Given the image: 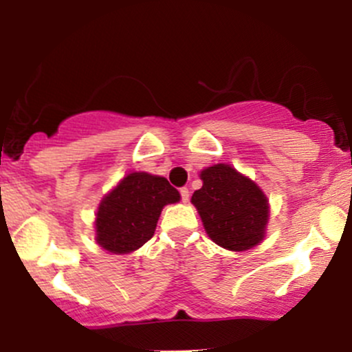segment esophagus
Segmentation results:
<instances>
[{"instance_id": "esophagus-1", "label": "esophagus", "mask_w": 352, "mask_h": 352, "mask_svg": "<svg viewBox=\"0 0 352 352\" xmlns=\"http://www.w3.org/2000/svg\"><path fill=\"white\" fill-rule=\"evenodd\" d=\"M180 195H182L184 202H188V197H190V192H188L187 187H182V188H180Z\"/></svg>"}]
</instances>
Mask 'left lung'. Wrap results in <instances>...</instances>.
Returning <instances> with one entry per match:
<instances>
[{
  "instance_id": "1",
  "label": "left lung",
  "mask_w": 352,
  "mask_h": 352,
  "mask_svg": "<svg viewBox=\"0 0 352 352\" xmlns=\"http://www.w3.org/2000/svg\"><path fill=\"white\" fill-rule=\"evenodd\" d=\"M200 180L190 202L208 237L234 252L261 244L269 223V199L262 188L227 164L204 168Z\"/></svg>"
}]
</instances>
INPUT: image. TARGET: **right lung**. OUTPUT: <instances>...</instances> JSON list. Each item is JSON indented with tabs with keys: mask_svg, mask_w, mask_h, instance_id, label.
<instances>
[{
	"mask_svg": "<svg viewBox=\"0 0 352 352\" xmlns=\"http://www.w3.org/2000/svg\"><path fill=\"white\" fill-rule=\"evenodd\" d=\"M180 194L165 177L130 172L103 197L95 217V241L111 254H130L153 237L162 208Z\"/></svg>",
	"mask_w": 352,
	"mask_h": 352,
	"instance_id": "right-lung-1",
	"label": "right lung"
}]
</instances>
